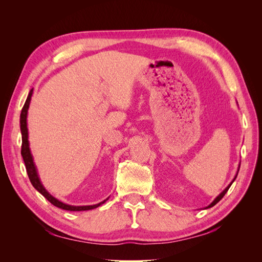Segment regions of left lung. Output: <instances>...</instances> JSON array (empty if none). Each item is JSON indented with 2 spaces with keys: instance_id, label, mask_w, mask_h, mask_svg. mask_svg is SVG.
<instances>
[{
  "instance_id": "1",
  "label": "left lung",
  "mask_w": 262,
  "mask_h": 262,
  "mask_svg": "<svg viewBox=\"0 0 262 262\" xmlns=\"http://www.w3.org/2000/svg\"><path fill=\"white\" fill-rule=\"evenodd\" d=\"M239 167H241V165L238 166V170H237V173H238V171H239ZM237 173H236V176H235V178L233 179V181L231 182V184H229V185H228V186H227V187H226V188L223 190V191H222V192H221V193H220V194H219V195L215 198V200H214V201H213V202H212L210 205H208V207L205 208V209H209V208H212V207H214V205H215V204H216V203H217V202H219V201L222 199V198H223V196L225 195V193L228 191L229 187L232 186V184H233V182H234V180L236 179V177H237Z\"/></svg>"
}]
</instances>
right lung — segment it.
Masks as SVG:
<instances>
[{
	"instance_id": "obj_1",
	"label": "right lung",
	"mask_w": 262,
	"mask_h": 262,
	"mask_svg": "<svg viewBox=\"0 0 262 262\" xmlns=\"http://www.w3.org/2000/svg\"><path fill=\"white\" fill-rule=\"evenodd\" d=\"M31 95H33V90H30L28 97L25 101V105H24L21 113H20V131H21V156L24 163H25L26 166V170H27V175L29 177V180L31 182V185L35 187L37 191L40 192L47 200H48L50 203H52L54 207H58L62 210H67V211H87V210H92V209H96L99 205L102 203H105L108 199L104 200L102 202H99L97 204L94 205H82V207H75V205H69L59 201L58 199H55L54 196H52L45 187L42 186L40 179H39L37 168L35 166L34 160H33V155L30 153V148H29V142H28V129H27V113H28V108L30 104V99H31Z\"/></svg>"
}]
</instances>
